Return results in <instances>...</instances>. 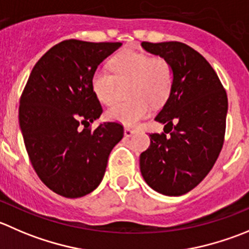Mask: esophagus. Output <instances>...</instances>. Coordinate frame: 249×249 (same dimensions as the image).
<instances>
[{"label":"esophagus","instance_id":"34e87169","mask_svg":"<svg viewBox=\"0 0 249 249\" xmlns=\"http://www.w3.org/2000/svg\"><path fill=\"white\" fill-rule=\"evenodd\" d=\"M135 132H136V130H135V129H130V127H125V129H124V135L126 137L132 136V135H134Z\"/></svg>","mask_w":249,"mask_h":249}]
</instances>
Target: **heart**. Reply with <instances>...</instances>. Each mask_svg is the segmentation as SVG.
<instances>
[{
	"instance_id": "heart-1",
	"label": "heart",
	"mask_w": 249,
	"mask_h": 249,
	"mask_svg": "<svg viewBox=\"0 0 249 249\" xmlns=\"http://www.w3.org/2000/svg\"><path fill=\"white\" fill-rule=\"evenodd\" d=\"M110 68L95 69L91 75L93 95L103 105H113L119 96L120 85L127 88V102L118 103L107 110L112 122L135 125L154 107L168 101L173 89L174 73L169 60L135 50H124L110 59Z\"/></svg>"
}]
</instances>
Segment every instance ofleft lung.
Segmentation results:
<instances>
[{"instance_id": "obj_1", "label": "left lung", "mask_w": 249, "mask_h": 249, "mask_svg": "<svg viewBox=\"0 0 249 249\" xmlns=\"http://www.w3.org/2000/svg\"><path fill=\"white\" fill-rule=\"evenodd\" d=\"M143 50L169 60L171 93L154 120L164 132L149 134L151 144L140 156L144 181L165 196L195 189L212 170L223 148L228 96L206 58L178 41L142 42Z\"/></svg>"}]
</instances>
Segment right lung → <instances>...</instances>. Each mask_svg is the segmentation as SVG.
<instances>
[{
    "label": "right lung",
    "mask_w": 249,
    "mask_h": 249,
    "mask_svg": "<svg viewBox=\"0 0 249 249\" xmlns=\"http://www.w3.org/2000/svg\"><path fill=\"white\" fill-rule=\"evenodd\" d=\"M120 46L62 41L38 59L21 93L19 125L31 165L48 189L67 198L97 189L110 151L124 136L118 123L86 127L103 112L91 75Z\"/></svg>",
    "instance_id": "right-lung-1"
}]
</instances>
